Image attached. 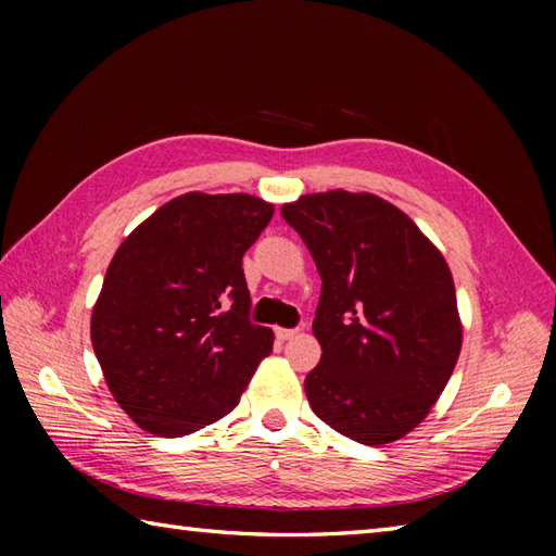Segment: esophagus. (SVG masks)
<instances>
[{
    "instance_id": "34e87169",
    "label": "esophagus",
    "mask_w": 556,
    "mask_h": 556,
    "mask_svg": "<svg viewBox=\"0 0 556 556\" xmlns=\"http://www.w3.org/2000/svg\"><path fill=\"white\" fill-rule=\"evenodd\" d=\"M275 334H277V339H281V341H289V339H293L299 334V329H285V327H277L275 329Z\"/></svg>"
}]
</instances>
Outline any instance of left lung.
I'll return each instance as SVG.
<instances>
[{"label":"left lung","instance_id":"1","mask_svg":"<svg viewBox=\"0 0 556 556\" xmlns=\"http://www.w3.org/2000/svg\"><path fill=\"white\" fill-rule=\"evenodd\" d=\"M320 271L313 334L323 358L305 377L313 413L382 446L428 418L452 377L464 325L454 277L418 224L372 193L334 188L281 205Z\"/></svg>","mask_w":556,"mask_h":556}]
</instances>
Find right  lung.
<instances>
[{"label": "right lung", "mask_w": 556, "mask_h": 556, "mask_svg": "<svg viewBox=\"0 0 556 556\" xmlns=\"http://www.w3.org/2000/svg\"><path fill=\"white\" fill-rule=\"evenodd\" d=\"M275 205L248 193L176 195L116 248L92 305V351L138 428L191 434L239 404L269 327L248 320L241 269Z\"/></svg>", "instance_id": "right-lung-1"}]
</instances>
